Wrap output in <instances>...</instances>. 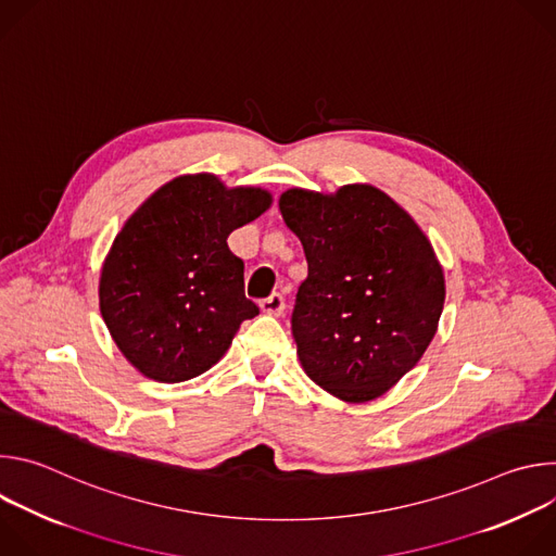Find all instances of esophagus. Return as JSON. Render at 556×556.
<instances>
[{"label": "esophagus", "mask_w": 556, "mask_h": 556, "mask_svg": "<svg viewBox=\"0 0 556 556\" xmlns=\"http://www.w3.org/2000/svg\"><path fill=\"white\" fill-rule=\"evenodd\" d=\"M260 307H262V312H266L270 316H279L283 312L286 303H283V296L279 292H273L268 299H262Z\"/></svg>", "instance_id": "esophagus-1"}]
</instances>
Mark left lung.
Wrapping results in <instances>:
<instances>
[{
    "mask_svg": "<svg viewBox=\"0 0 556 556\" xmlns=\"http://www.w3.org/2000/svg\"><path fill=\"white\" fill-rule=\"evenodd\" d=\"M307 260L292 312L303 371L343 403H369L427 352L444 307V270L416 219L384 191L292 187L279 195Z\"/></svg>",
    "mask_w": 556,
    "mask_h": 556,
    "instance_id": "1",
    "label": "left lung"
}]
</instances>
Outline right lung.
<instances>
[{"label": "right lung", "mask_w": 556, "mask_h": 556, "mask_svg": "<svg viewBox=\"0 0 556 556\" xmlns=\"http://www.w3.org/2000/svg\"><path fill=\"white\" fill-rule=\"evenodd\" d=\"M273 193L185 174L155 189L123 224L99 279L103 321L147 378L182 382L211 369L260 307L228 235L266 213Z\"/></svg>", "instance_id": "right-lung-1"}]
</instances>
